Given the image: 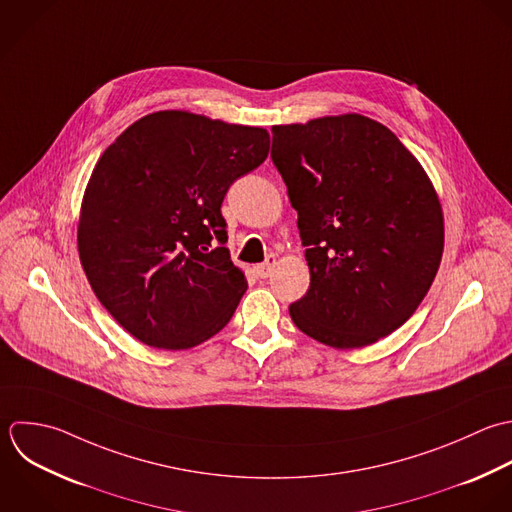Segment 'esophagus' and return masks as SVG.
<instances>
[{"mask_svg":"<svg viewBox=\"0 0 512 512\" xmlns=\"http://www.w3.org/2000/svg\"><path fill=\"white\" fill-rule=\"evenodd\" d=\"M275 265H277V257H275V255H269L265 263L257 265V275H259V277H263V279H265V277H269Z\"/></svg>","mask_w":512,"mask_h":512,"instance_id":"obj_1","label":"esophagus"}]
</instances>
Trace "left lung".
I'll return each mask as SVG.
<instances>
[{"label":"left lung","instance_id":"obj_1","mask_svg":"<svg viewBox=\"0 0 512 512\" xmlns=\"http://www.w3.org/2000/svg\"><path fill=\"white\" fill-rule=\"evenodd\" d=\"M271 131L311 273L289 315L323 345H373L435 281L445 247L439 195L417 157L371 117L327 115Z\"/></svg>","mask_w":512,"mask_h":512}]
</instances>
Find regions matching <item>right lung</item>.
<instances>
[{
    "label": "right lung",
    "instance_id": "1",
    "mask_svg": "<svg viewBox=\"0 0 512 512\" xmlns=\"http://www.w3.org/2000/svg\"><path fill=\"white\" fill-rule=\"evenodd\" d=\"M269 143L263 127L167 109L131 123L95 163L79 261L99 303L141 343L191 349L233 317L247 279L225 247L221 203Z\"/></svg>",
    "mask_w": 512,
    "mask_h": 512
}]
</instances>
